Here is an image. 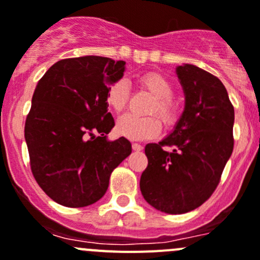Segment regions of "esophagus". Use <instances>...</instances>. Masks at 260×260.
<instances>
[{
  "mask_svg": "<svg viewBox=\"0 0 260 260\" xmlns=\"http://www.w3.org/2000/svg\"><path fill=\"white\" fill-rule=\"evenodd\" d=\"M132 148L135 151H141L142 150V145H140V143H132Z\"/></svg>",
  "mask_w": 260,
  "mask_h": 260,
  "instance_id": "1",
  "label": "esophagus"
}]
</instances>
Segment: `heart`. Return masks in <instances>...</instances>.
I'll return each mask as SVG.
<instances>
[{"label":"heart","mask_w":260,"mask_h":260,"mask_svg":"<svg viewBox=\"0 0 260 260\" xmlns=\"http://www.w3.org/2000/svg\"><path fill=\"white\" fill-rule=\"evenodd\" d=\"M138 86L153 95V100L148 107V114H156L160 118L166 128H171L180 118L181 108L178 100L174 99V86L165 76L157 72H148L138 79ZM129 85L124 80L110 85L107 92V102L114 112L120 113L127 107L129 100ZM155 115L137 117L125 114L118 119L117 132L129 140L143 141L152 138L161 131V122Z\"/></svg>","instance_id":"b5f03b06"}]
</instances>
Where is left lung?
<instances>
[{"instance_id":"obj_1","label":"left lung","mask_w":260,"mask_h":260,"mask_svg":"<svg viewBox=\"0 0 260 260\" xmlns=\"http://www.w3.org/2000/svg\"><path fill=\"white\" fill-rule=\"evenodd\" d=\"M176 74L185 109L170 136L146 145L148 165L140 181L146 202L170 215L196 210L216 190L234 150L235 119L217 77L193 64L179 66Z\"/></svg>"}]
</instances>
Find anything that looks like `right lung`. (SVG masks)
Segmentation results:
<instances>
[{
	"label": "right lung",
	"instance_id": "obj_1",
	"mask_svg": "<svg viewBox=\"0 0 260 260\" xmlns=\"http://www.w3.org/2000/svg\"><path fill=\"white\" fill-rule=\"evenodd\" d=\"M124 60L85 55L54 63L38 81L25 120L30 169L48 197L71 208L98 202L113 170L132 152L124 137L108 141L115 125L107 92Z\"/></svg>",
	"mask_w": 260,
	"mask_h": 260
}]
</instances>
